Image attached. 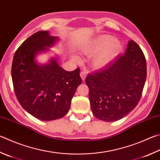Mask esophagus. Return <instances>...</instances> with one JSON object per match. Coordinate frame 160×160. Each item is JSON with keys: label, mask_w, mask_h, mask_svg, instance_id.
Listing matches in <instances>:
<instances>
[{"label": "esophagus", "mask_w": 160, "mask_h": 160, "mask_svg": "<svg viewBox=\"0 0 160 160\" xmlns=\"http://www.w3.org/2000/svg\"><path fill=\"white\" fill-rule=\"evenodd\" d=\"M87 76V72L86 71H81L80 72V77L82 78V80L84 81L85 79V78Z\"/></svg>", "instance_id": "1"}]
</instances>
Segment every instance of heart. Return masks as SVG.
I'll use <instances>...</instances> for the list:
<instances>
[{
    "label": "heart",
    "instance_id": "1",
    "mask_svg": "<svg viewBox=\"0 0 160 160\" xmlns=\"http://www.w3.org/2000/svg\"><path fill=\"white\" fill-rule=\"evenodd\" d=\"M122 50V43L120 40L113 38L110 35H101L89 40L80 48V53L88 57H93L92 63L96 69L105 67L113 60ZM78 61L76 57H73Z\"/></svg>",
    "mask_w": 160,
    "mask_h": 160
}]
</instances>
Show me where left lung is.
<instances>
[{
    "instance_id": "left-lung-1",
    "label": "left lung",
    "mask_w": 160,
    "mask_h": 160,
    "mask_svg": "<svg viewBox=\"0 0 160 160\" xmlns=\"http://www.w3.org/2000/svg\"><path fill=\"white\" fill-rule=\"evenodd\" d=\"M146 75L143 51L133 40H129L122 56L86 78L93 115L106 122L125 117L140 101Z\"/></svg>"
}]
</instances>
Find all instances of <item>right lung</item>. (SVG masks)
<instances>
[{
  "instance_id": "1",
  "label": "right lung",
  "mask_w": 160,
  "mask_h": 160,
  "mask_svg": "<svg viewBox=\"0 0 160 160\" xmlns=\"http://www.w3.org/2000/svg\"><path fill=\"white\" fill-rule=\"evenodd\" d=\"M58 38L48 31L31 36L17 49L12 65V78L17 100L26 111L43 121L59 119L67 114L72 98L82 83L80 68L66 71L56 58L39 64L36 56L49 50Z\"/></svg>"
}]
</instances>
